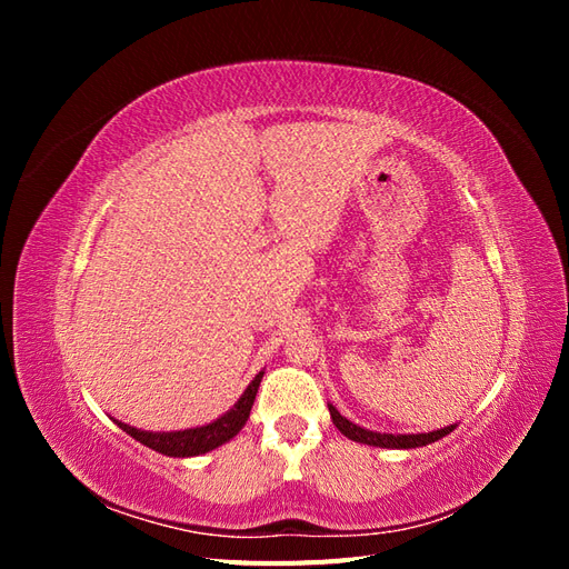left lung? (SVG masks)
Instances as JSON below:
<instances>
[{"mask_svg":"<svg viewBox=\"0 0 569 569\" xmlns=\"http://www.w3.org/2000/svg\"><path fill=\"white\" fill-rule=\"evenodd\" d=\"M330 416H332V422L337 425V429L343 437H349L351 441H358V443L382 446V449H418V446H427L432 441H439L441 437H446L456 429L451 425V427L437 429V432H429V435H377V432H370V429H363V427L349 422L335 406H330Z\"/></svg>","mask_w":569,"mask_h":569,"instance_id":"left-lung-1","label":"left lung"}]
</instances>
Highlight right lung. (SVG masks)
<instances>
[{
    "label": "right lung",
    "mask_w": 569,
    "mask_h": 569,
    "mask_svg": "<svg viewBox=\"0 0 569 569\" xmlns=\"http://www.w3.org/2000/svg\"><path fill=\"white\" fill-rule=\"evenodd\" d=\"M263 380V372H258L253 377V382L247 387V391L242 393V399L234 403V408H230L226 416L218 418L216 422L206 425V427H197V429H184V432H166V435H157V432H142V429H134L126 422L116 425L128 432L132 439H137L140 443L149 446V449L159 451L163 456H173V458H187V456H199L206 451L218 449L220 443L230 441L239 429L244 427V422L249 420V412L256 399L258 385Z\"/></svg>",
    "instance_id": "right-lung-1"
}]
</instances>
